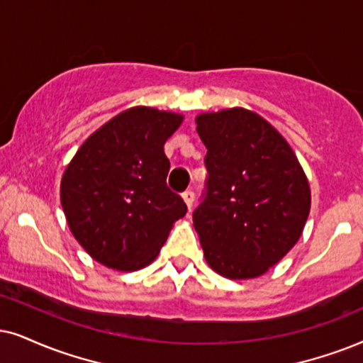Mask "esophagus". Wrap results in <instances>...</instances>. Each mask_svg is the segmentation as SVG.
<instances>
[{"label":"esophagus","mask_w":363,"mask_h":363,"mask_svg":"<svg viewBox=\"0 0 363 363\" xmlns=\"http://www.w3.org/2000/svg\"><path fill=\"white\" fill-rule=\"evenodd\" d=\"M182 199H184L186 206H187V208H189V211H191L192 203H194V192H192V191H186L184 194H182Z\"/></svg>","instance_id":"esophagus-1"}]
</instances>
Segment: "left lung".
Returning <instances> with one entry per match:
<instances>
[{
  "instance_id": "obj_1",
  "label": "left lung",
  "mask_w": 363,
  "mask_h": 363,
  "mask_svg": "<svg viewBox=\"0 0 363 363\" xmlns=\"http://www.w3.org/2000/svg\"><path fill=\"white\" fill-rule=\"evenodd\" d=\"M208 181L192 213L204 258L229 279L258 278L300 240L310 184L272 123L236 107L196 117Z\"/></svg>"
}]
</instances>
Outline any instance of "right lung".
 Instances as JSON below:
<instances>
[{"instance_id": "1", "label": "right lung", "mask_w": 363, "mask_h": 363, "mask_svg": "<svg viewBox=\"0 0 363 363\" xmlns=\"http://www.w3.org/2000/svg\"><path fill=\"white\" fill-rule=\"evenodd\" d=\"M182 118L152 107L123 110L82 144L63 172L60 199L72 235L107 268L135 272L152 263L187 213L166 184L171 162L164 154Z\"/></svg>"}]
</instances>
